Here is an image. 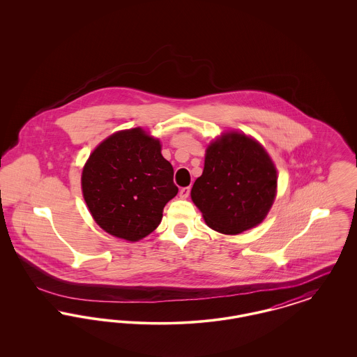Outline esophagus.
Masks as SVG:
<instances>
[{
    "mask_svg": "<svg viewBox=\"0 0 357 357\" xmlns=\"http://www.w3.org/2000/svg\"><path fill=\"white\" fill-rule=\"evenodd\" d=\"M190 191H191V188H190V187H183V188H181V191H179V197H181V198H183V199H186L187 197L190 195Z\"/></svg>",
    "mask_w": 357,
    "mask_h": 357,
    "instance_id": "1",
    "label": "esophagus"
}]
</instances>
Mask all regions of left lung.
I'll return each mask as SVG.
<instances>
[{"instance_id":"8db88e82","label":"left lung","mask_w":357,"mask_h":357,"mask_svg":"<svg viewBox=\"0 0 357 357\" xmlns=\"http://www.w3.org/2000/svg\"><path fill=\"white\" fill-rule=\"evenodd\" d=\"M275 192L277 170L265 149L250 136L227 132L207 147L191 199L213 230L234 236L265 220Z\"/></svg>"}]
</instances>
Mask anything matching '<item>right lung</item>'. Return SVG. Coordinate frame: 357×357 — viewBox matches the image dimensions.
Instances as JSON below:
<instances>
[{
    "instance_id": "obj_1",
    "label": "right lung",
    "mask_w": 357,
    "mask_h": 357,
    "mask_svg": "<svg viewBox=\"0 0 357 357\" xmlns=\"http://www.w3.org/2000/svg\"><path fill=\"white\" fill-rule=\"evenodd\" d=\"M160 150V142L137 127L108 136L89 155L83 197L108 234L135 242L159 226L165 206L178 194Z\"/></svg>"
}]
</instances>
